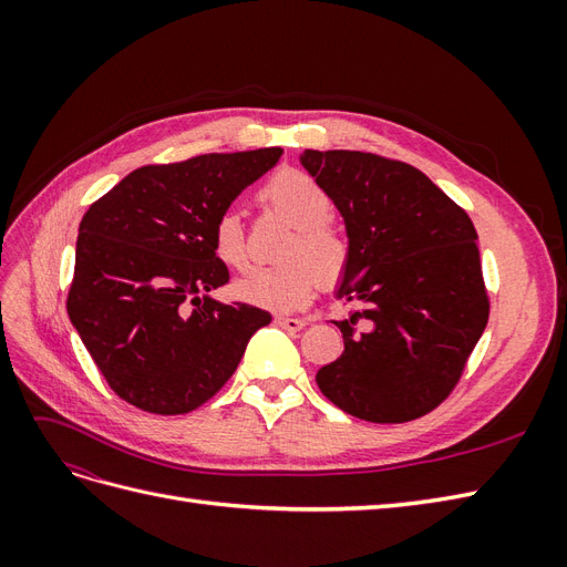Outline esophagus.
Here are the masks:
<instances>
[{"label":"esophagus","instance_id":"1","mask_svg":"<svg viewBox=\"0 0 567 567\" xmlns=\"http://www.w3.org/2000/svg\"><path fill=\"white\" fill-rule=\"evenodd\" d=\"M274 323H277L279 329H284V331H300V329H305V319H298V317H286V315L274 317Z\"/></svg>","mask_w":567,"mask_h":567}]
</instances>
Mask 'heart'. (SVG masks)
Returning <instances> with one entry per match:
<instances>
[{
  "mask_svg": "<svg viewBox=\"0 0 567 567\" xmlns=\"http://www.w3.org/2000/svg\"><path fill=\"white\" fill-rule=\"evenodd\" d=\"M260 198L293 225L284 248L286 262L257 267L236 281V293L271 310H298L315 296L317 284L333 286L350 260V246L329 221L333 200L326 188L300 169H281L260 192ZM215 252L234 269L248 265L244 219L236 210L221 213L213 229Z\"/></svg>",
  "mask_w": 567,
  "mask_h": 567,
  "instance_id": "1",
  "label": "heart"
}]
</instances>
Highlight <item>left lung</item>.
Masks as SVG:
<instances>
[{
	"instance_id": "8db88e82",
	"label": "left lung",
	"mask_w": 567,
	"mask_h": 567,
	"mask_svg": "<svg viewBox=\"0 0 567 567\" xmlns=\"http://www.w3.org/2000/svg\"><path fill=\"white\" fill-rule=\"evenodd\" d=\"M300 163L329 192L350 246L336 296L352 312L333 321L346 350L317 385L350 416L414 421L452 392L487 326L473 221L406 163L312 148Z\"/></svg>"
}]
</instances>
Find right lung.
<instances>
[{
	"label": "right lung",
	"mask_w": 567,
	"mask_h": 567,
	"mask_svg": "<svg viewBox=\"0 0 567 567\" xmlns=\"http://www.w3.org/2000/svg\"><path fill=\"white\" fill-rule=\"evenodd\" d=\"M281 153L274 146L146 165L84 213L68 317L125 402L163 416L198 409L271 321L260 307L210 296L229 281L213 229Z\"/></svg>",
	"instance_id": "right-lung-1"
}]
</instances>
